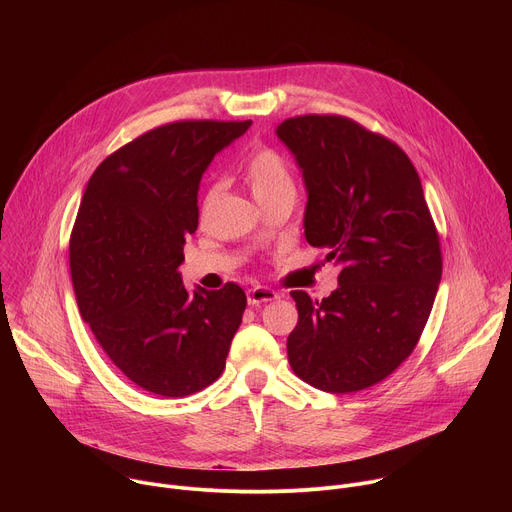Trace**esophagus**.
Listing matches in <instances>:
<instances>
[{
    "label": "esophagus",
    "mask_w": 512,
    "mask_h": 512,
    "mask_svg": "<svg viewBox=\"0 0 512 512\" xmlns=\"http://www.w3.org/2000/svg\"><path fill=\"white\" fill-rule=\"evenodd\" d=\"M279 298V291L275 289H269V287H263V285H255L247 291V302L249 306H259L263 302H273Z\"/></svg>",
    "instance_id": "obj_1"
}]
</instances>
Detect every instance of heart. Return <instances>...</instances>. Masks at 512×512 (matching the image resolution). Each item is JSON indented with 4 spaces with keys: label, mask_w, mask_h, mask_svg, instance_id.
Segmentation results:
<instances>
[{
    "label": "heart",
    "mask_w": 512,
    "mask_h": 512,
    "mask_svg": "<svg viewBox=\"0 0 512 512\" xmlns=\"http://www.w3.org/2000/svg\"><path fill=\"white\" fill-rule=\"evenodd\" d=\"M241 178L249 186L251 194L257 202L275 198V196H296V182L291 176L285 160L269 150V148H255L241 164ZM216 194V186H210L202 198V208L210 204Z\"/></svg>",
    "instance_id": "obj_1"
}]
</instances>
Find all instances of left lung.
I'll use <instances>...</instances> for the list:
<instances>
[{"mask_svg": "<svg viewBox=\"0 0 512 512\" xmlns=\"http://www.w3.org/2000/svg\"><path fill=\"white\" fill-rule=\"evenodd\" d=\"M302 170L304 233L340 267L322 302L291 291L294 373L326 393L387 379L413 352L442 279V251L421 180L391 139L340 115L285 119L275 129Z\"/></svg>", "mask_w": 512, "mask_h": 512, "instance_id": "left-lung-1", "label": "left lung"}]
</instances>
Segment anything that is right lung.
Masks as SVG:
<instances>
[{
  "instance_id": "obj_1",
  "label": "right lung",
  "mask_w": 512,
  "mask_h": 512,
  "mask_svg": "<svg viewBox=\"0 0 512 512\" xmlns=\"http://www.w3.org/2000/svg\"><path fill=\"white\" fill-rule=\"evenodd\" d=\"M251 121H176L129 141L91 176L70 235L83 320L137 387L186 397L221 377L247 306L237 283L188 291L200 178Z\"/></svg>"
}]
</instances>
